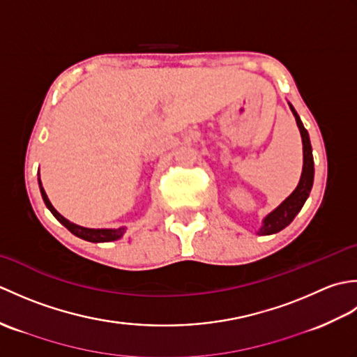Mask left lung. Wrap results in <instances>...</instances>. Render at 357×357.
I'll return each instance as SVG.
<instances>
[{"instance_id": "8db88e82", "label": "left lung", "mask_w": 357, "mask_h": 357, "mask_svg": "<svg viewBox=\"0 0 357 357\" xmlns=\"http://www.w3.org/2000/svg\"><path fill=\"white\" fill-rule=\"evenodd\" d=\"M288 105H290V109H291L294 119H296V124H298L299 132H301L302 150H304V165H302V174H301L298 187L294 188L293 193L288 196L285 201L280 202L275 210L270 211V213L264 218L261 229L257 230V234H264V236L278 233L282 229H285V227L296 218V215L299 213L301 208L304 207V204H305L310 192H312V187H313L314 161H313L312 142H310L308 132L305 130L304 124H302L298 112L294 110V107L290 102H288Z\"/></svg>"}]
</instances>
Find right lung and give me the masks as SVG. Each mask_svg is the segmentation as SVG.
<instances>
[{
	"label": "right lung",
	"mask_w": 357,
	"mask_h": 357,
	"mask_svg": "<svg viewBox=\"0 0 357 357\" xmlns=\"http://www.w3.org/2000/svg\"><path fill=\"white\" fill-rule=\"evenodd\" d=\"M38 184H40V192H41L45 207H47L52 211V215L55 216L67 230L73 233L75 236H78V238L89 241V242H112V241H118L119 238H123V234L126 233V227H119V229H87V227H81L78 224L70 222L69 219H66L61 213H58L56 208L52 206V202L49 201L47 195H45V190L43 188L40 178H38Z\"/></svg>",
	"instance_id": "right-lung-1"
}]
</instances>
